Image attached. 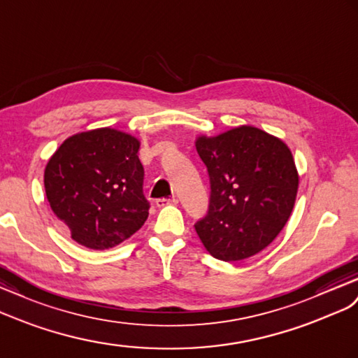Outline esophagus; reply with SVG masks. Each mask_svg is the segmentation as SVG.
Returning <instances> with one entry per match:
<instances>
[{
    "label": "esophagus",
    "instance_id": "34e87169",
    "mask_svg": "<svg viewBox=\"0 0 358 358\" xmlns=\"http://www.w3.org/2000/svg\"><path fill=\"white\" fill-rule=\"evenodd\" d=\"M168 204H178V199L176 196L155 199V206H157V207H164V206H168Z\"/></svg>",
    "mask_w": 358,
    "mask_h": 358
}]
</instances>
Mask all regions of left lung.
<instances>
[{"label": "left lung", "mask_w": 358, "mask_h": 358, "mask_svg": "<svg viewBox=\"0 0 358 358\" xmlns=\"http://www.w3.org/2000/svg\"><path fill=\"white\" fill-rule=\"evenodd\" d=\"M210 180L208 210L195 224L201 242L224 262L248 259L280 234L293 210L298 172L287 145L255 127L198 137Z\"/></svg>", "instance_id": "left-lung-1"}]
</instances>
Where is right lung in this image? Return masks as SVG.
I'll use <instances>...</instances> for the list:
<instances>
[{
	"instance_id": "obj_1",
	"label": "right lung",
	"mask_w": 358,
	"mask_h": 358,
	"mask_svg": "<svg viewBox=\"0 0 358 358\" xmlns=\"http://www.w3.org/2000/svg\"><path fill=\"white\" fill-rule=\"evenodd\" d=\"M139 141L112 128L78 133L63 142L45 168L52 212L72 239L108 250L131 237L148 217Z\"/></svg>"
}]
</instances>
